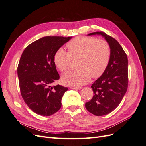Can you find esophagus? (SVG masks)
<instances>
[{"label":"esophagus","instance_id":"1","mask_svg":"<svg viewBox=\"0 0 146 146\" xmlns=\"http://www.w3.org/2000/svg\"><path fill=\"white\" fill-rule=\"evenodd\" d=\"M72 88L74 90H81L82 87L80 86V87H72Z\"/></svg>","mask_w":146,"mask_h":146}]
</instances>
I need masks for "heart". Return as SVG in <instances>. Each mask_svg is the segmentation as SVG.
<instances>
[{"mask_svg": "<svg viewBox=\"0 0 146 146\" xmlns=\"http://www.w3.org/2000/svg\"><path fill=\"white\" fill-rule=\"evenodd\" d=\"M69 53L63 48L56 52L54 63L61 71L68 70L72 58H78L76 70H71L62 76L66 85L81 86L89 82L91 77L98 78L104 74L110 62L111 49L108 43L103 39L92 37L79 36L67 44Z\"/></svg>", "mask_w": 146, "mask_h": 146, "instance_id": "b5f03b06", "label": "heart"}]
</instances>
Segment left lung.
Listing matches in <instances>:
<instances>
[{"label":"left lung","instance_id":"left-lung-1","mask_svg":"<svg viewBox=\"0 0 146 146\" xmlns=\"http://www.w3.org/2000/svg\"><path fill=\"white\" fill-rule=\"evenodd\" d=\"M96 35L104 38L111 49L107 68L91 86L94 96L85 104L88 111L98 116L112 112L124 96L128 87V58L115 39L102 32L91 33L88 36Z\"/></svg>","mask_w":146,"mask_h":146}]
</instances>
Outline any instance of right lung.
Listing matches in <instances>:
<instances>
[{
	"instance_id": "obj_1",
	"label": "right lung",
	"mask_w": 146,
	"mask_h": 146,
	"mask_svg": "<svg viewBox=\"0 0 146 146\" xmlns=\"http://www.w3.org/2000/svg\"><path fill=\"white\" fill-rule=\"evenodd\" d=\"M71 38L43 37L31 43L22 54L17 67L21 93L29 108L39 115L51 116L61 107L68 88L51 85L60 78L54 57Z\"/></svg>"
}]
</instances>
